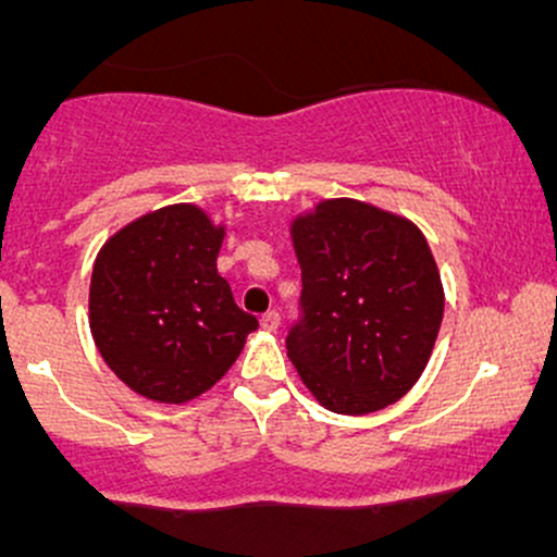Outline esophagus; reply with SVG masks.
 <instances>
[{
	"mask_svg": "<svg viewBox=\"0 0 557 557\" xmlns=\"http://www.w3.org/2000/svg\"><path fill=\"white\" fill-rule=\"evenodd\" d=\"M261 327L274 332L280 327V314L277 311H267V314H261Z\"/></svg>",
	"mask_w": 557,
	"mask_h": 557,
	"instance_id": "esophagus-1",
	"label": "esophagus"
}]
</instances>
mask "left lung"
<instances>
[{"label": "left lung", "mask_w": 557, "mask_h": 557, "mask_svg": "<svg viewBox=\"0 0 557 557\" xmlns=\"http://www.w3.org/2000/svg\"><path fill=\"white\" fill-rule=\"evenodd\" d=\"M304 319L287 335L319 406L374 413L408 393L430 361L445 290L424 233L356 198H324L290 222Z\"/></svg>", "instance_id": "obj_1"}]
</instances>
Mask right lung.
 <instances>
[{"instance_id": "right-lung-1", "label": "right lung", "mask_w": 557, "mask_h": 557, "mask_svg": "<svg viewBox=\"0 0 557 557\" xmlns=\"http://www.w3.org/2000/svg\"><path fill=\"white\" fill-rule=\"evenodd\" d=\"M225 225L170 203L120 227L94 261L88 324L107 367L133 393L181 406L233 367L257 317L216 272Z\"/></svg>"}]
</instances>
